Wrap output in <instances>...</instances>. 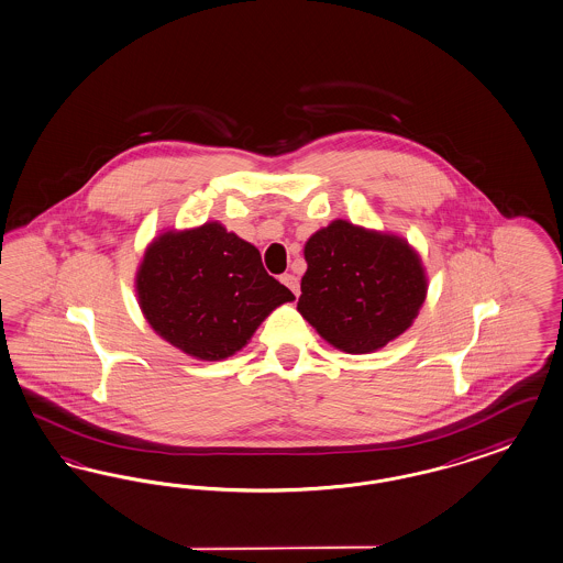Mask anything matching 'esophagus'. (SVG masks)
Listing matches in <instances>:
<instances>
[{"label":"esophagus","instance_id":"obj_1","mask_svg":"<svg viewBox=\"0 0 563 563\" xmlns=\"http://www.w3.org/2000/svg\"><path fill=\"white\" fill-rule=\"evenodd\" d=\"M280 283H283L285 287H289L295 297H299V278H297L295 274H283V276H280Z\"/></svg>","mask_w":563,"mask_h":563}]
</instances>
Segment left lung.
Listing matches in <instances>:
<instances>
[{
	"label": "left lung",
	"instance_id": "left-lung-1",
	"mask_svg": "<svg viewBox=\"0 0 563 563\" xmlns=\"http://www.w3.org/2000/svg\"><path fill=\"white\" fill-rule=\"evenodd\" d=\"M303 255L308 271L297 310L341 352L382 350L426 301L421 257L396 234L335 220L308 239Z\"/></svg>",
	"mask_w": 563,
	"mask_h": 563
}]
</instances>
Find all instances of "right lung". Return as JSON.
Listing matches in <instances>:
<instances>
[{
	"instance_id": "obj_1",
	"label": "right lung",
	"mask_w": 563,
	"mask_h": 563,
	"mask_svg": "<svg viewBox=\"0 0 563 563\" xmlns=\"http://www.w3.org/2000/svg\"><path fill=\"white\" fill-rule=\"evenodd\" d=\"M142 314L155 333L199 361H224L247 345L274 308L292 301L262 255L220 222L167 230L135 274Z\"/></svg>"
}]
</instances>
